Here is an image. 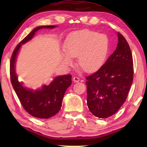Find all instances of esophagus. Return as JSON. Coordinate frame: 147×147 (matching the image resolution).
I'll return each instance as SVG.
<instances>
[{
    "label": "esophagus",
    "mask_w": 147,
    "mask_h": 147,
    "mask_svg": "<svg viewBox=\"0 0 147 147\" xmlns=\"http://www.w3.org/2000/svg\"><path fill=\"white\" fill-rule=\"evenodd\" d=\"M80 80V78H78V76H74L73 77V81L74 82H78Z\"/></svg>",
    "instance_id": "obj_1"
}]
</instances>
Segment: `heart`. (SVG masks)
I'll return each mask as SVG.
<instances>
[{
    "instance_id": "heart-1",
    "label": "heart",
    "mask_w": 147,
    "mask_h": 147,
    "mask_svg": "<svg viewBox=\"0 0 147 147\" xmlns=\"http://www.w3.org/2000/svg\"><path fill=\"white\" fill-rule=\"evenodd\" d=\"M109 39L104 34L85 29L72 34L65 45L62 62L67 66L73 64L77 57L79 67L87 73L98 70L105 62L109 51Z\"/></svg>"
}]
</instances>
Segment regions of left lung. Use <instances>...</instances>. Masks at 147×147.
Here are the masks:
<instances>
[{
  "label": "left lung",
  "mask_w": 147,
  "mask_h": 147,
  "mask_svg": "<svg viewBox=\"0 0 147 147\" xmlns=\"http://www.w3.org/2000/svg\"><path fill=\"white\" fill-rule=\"evenodd\" d=\"M116 50L95 73L87 76V105L96 117L114 115L126 101L133 82L134 64L130 46L117 32Z\"/></svg>",
  "instance_id": "8db88e82"
}]
</instances>
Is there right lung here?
I'll use <instances>...</instances> for the list:
<instances>
[{
  "label": "right lung",
  "instance_id": "right-lung-1",
  "mask_svg": "<svg viewBox=\"0 0 147 147\" xmlns=\"http://www.w3.org/2000/svg\"><path fill=\"white\" fill-rule=\"evenodd\" d=\"M56 26H41L34 28L28 36L17 45L12 53L9 65V74L12 86L17 94L21 105L30 115L39 119L51 118L60 110L62 100L67 90L72 83L71 75L56 77L49 86H43L41 89L34 91L24 88L19 82L15 71L17 54L22 44L33 38L36 32L41 28H53Z\"/></svg>",
  "mask_w": 147,
  "mask_h": 147
}]
</instances>
